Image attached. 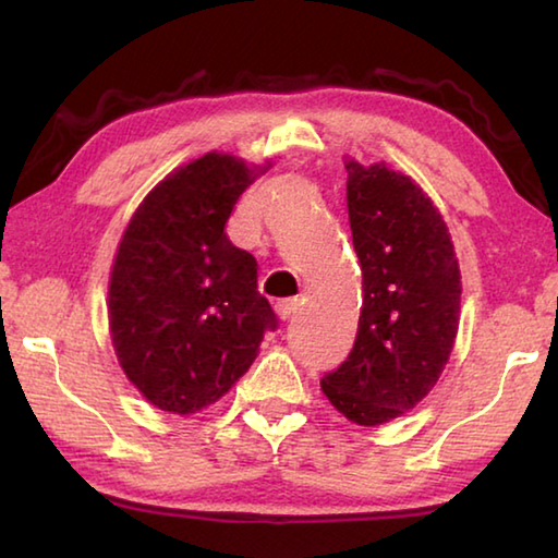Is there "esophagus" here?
Returning a JSON list of instances; mask_svg holds the SVG:
<instances>
[{"instance_id": "34e87169", "label": "esophagus", "mask_w": 558, "mask_h": 558, "mask_svg": "<svg viewBox=\"0 0 558 558\" xmlns=\"http://www.w3.org/2000/svg\"><path fill=\"white\" fill-rule=\"evenodd\" d=\"M298 298H286V300H278V305H276V313L282 317V319H288L292 313H295L298 310Z\"/></svg>"}]
</instances>
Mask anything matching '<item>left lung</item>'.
I'll use <instances>...</instances> for the list:
<instances>
[{
	"label": "left lung",
	"instance_id": "8db88e82",
	"mask_svg": "<svg viewBox=\"0 0 558 558\" xmlns=\"http://www.w3.org/2000/svg\"><path fill=\"white\" fill-rule=\"evenodd\" d=\"M347 209L362 266V315L349 356L323 376L359 426L411 411L448 364L460 319V268L448 226L411 177L349 159Z\"/></svg>",
	"mask_w": 558,
	"mask_h": 558
}]
</instances>
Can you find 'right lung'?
<instances>
[{
    "instance_id": "obj_1",
    "label": "right lung",
    "mask_w": 558,
    "mask_h": 558,
    "mask_svg": "<svg viewBox=\"0 0 558 558\" xmlns=\"http://www.w3.org/2000/svg\"><path fill=\"white\" fill-rule=\"evenodd\" d=\"M256 169L209 153L165 177L132 214L110 272L112 347L128 379L169 413L221 399L278 327L258 263L226 221Z\"/></svg>"
}]
</instances>
